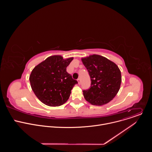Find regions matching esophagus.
Instances as JSON below:
<instances>
[{
  "instance_id": "34e87169",
  "label": "esophagus",
  "mask_w": 152,
  "mask_h": 152,
  "mask_svg": "<svg viewBox=\"0 0 152 152\" xmlns=\"http://www.w3.org/2000/svg\"><path fill=\"white\" fill-rule=\"evenodd\" d=\"M77 82H78V84L79 85V84H80V79L79 78V79H77Z\"/></svg>"
}]
</instances>
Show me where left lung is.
<instances>
[{"mask_svg": "<svg viewBox=\"0 0 152 152\" xmlns=\"http://www.w3.org/2000/svg\"><path fill=\"white\" fill-rule=\"evenodd\" d=\"M81 59L91 81L90 88L83 91L85 100L96 106L109 103L120 88L121 75L118 67L113 61L99 55H90Z\"/></svg>", "mask_w": 152, "mask_h": 152, "instance_id": "left-lung-1", "label": "left lung"}]
</instances>
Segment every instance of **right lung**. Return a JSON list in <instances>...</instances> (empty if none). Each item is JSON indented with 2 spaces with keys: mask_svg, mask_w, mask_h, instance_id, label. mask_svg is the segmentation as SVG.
<instances>
[{
  "mask_svg": "<svg viewBox=\"0 0 152 152\" xmlns=\"http://www.w3.org/2000/svg\"><path fill=\"white\" fill-rule=\"evenodd\" d=\"M73 58L64 59L62 56L48 57L32 70L29 80L37 98L49 106H59L69 99L71 90L77 80L66 71Z\"/></svg>",
  "mask_w": 152,
  "mask_h": 152,
  "instance_id": "1",
  "label": "right lung"
}]
</instances>
